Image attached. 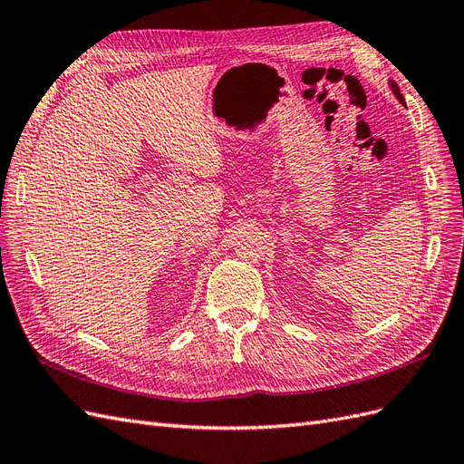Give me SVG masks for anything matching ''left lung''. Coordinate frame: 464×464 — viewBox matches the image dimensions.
Returning a JSON list of instances; mask_svg holds the SVG:
<instances>
[{"label":"left lung","mask_w":464,"mask_h":464,"mask_svg":"<svg viewBox=\"0 0 464 464\" xmlns=\"http://www.w3.org/2000/svg\"><path fill=\"white\" fill-rule=\"evenodd\" d=\"M391 89H392V92H395L397 94V98H399V101L404 104V98H402V94H401V89H399V85H397V82L395 81H391Z\"/></svg>","instance_id":"left-lung-1"}]
</instances>
